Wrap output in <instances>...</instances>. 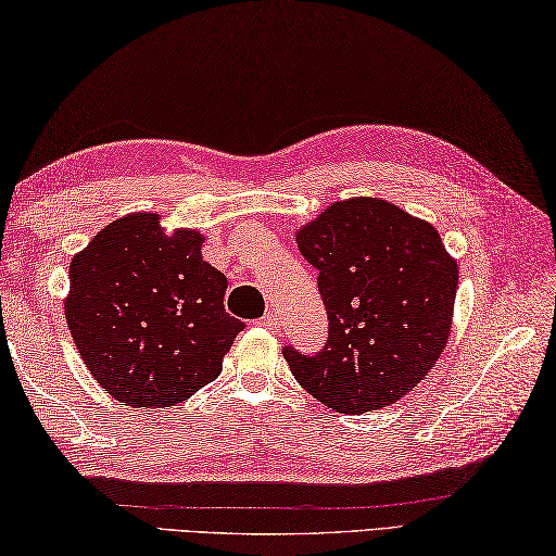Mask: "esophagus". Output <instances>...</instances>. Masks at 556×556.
Returning <instances> with one entry per match:
<instances>
[{
	"instance_id": "esophagus-1",
	"label": "esophagus",
	"mask_w": 556,
	"mask_h": 556,
	"mask_svg": "<svg viewBox=\"0 0 556 556\" xmlns=\"http://www.w3.org/2000/svg\"><path fill=\"white\" fill-rule=\"evenodd\" d=\"M258 326H264L268 330H278L280 328V320H278L276 312H266L262 318H258Z\"/></svg>"
}]
</instances>
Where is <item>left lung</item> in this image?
<instances>
[{
	"instance_id": "8db88e82",
	"label": "left lung",
	"mask_w": 556,
	"mask_h": 556,
	"mask_svg": "<svg viewBox=\"0 0 556 556\" xmlns=\"http://www.w3.org/2000/svg\"><path fill=\"white\" fill-rule=\"evenodd\" d=\"M318 270L328 342L318 354L286 348L300 386L340 414L404 397L450 340L459 268L440 232L378 197H352L298 230Z\"/></svg>"
}]
</instances>
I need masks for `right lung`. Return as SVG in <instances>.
<instances>
[{
	"label": "right lung",
	"instance_id": "right-lung-1",
	"mask_svg": "<svg viewBox=\"0 0 556 556\" xmlns=\"http://www.w3.org/2000/svg\"><path fill=\"white\" fill-rule=\"evenodd\" d=\"M204 236L166 232L138 212L102 228L71 258L64 312L94 380L132 409H164L218 378L242 320L226 276L202 258Z\"/></svg>",
	"mask_w": 556,
	"mask_h": 556
}]
</instances>
